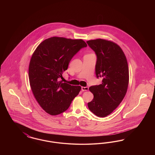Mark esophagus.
I'll return each instance as SVG.
<instances>
[{
	"label": "esophagus",
	"mask_w": 155,
	"mask_h": 155,
	"mask_svg": "<svg viewBox=\"0 0 155 155\" xmlns=\"http://www.w3.org/2000/svg\"><path fill=\"white\" fill-rule=\"evenodd\" d=\"M88 87H81V90H82V91H88Z\"/></svg>",
	"instance_id": "esophagus-1"
}]
</instances>
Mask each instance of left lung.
Instances as JSON below:
<instances>
[{"instance_id":"8db88e82","label":"left lung","mask_w":155,"mask_h":155,"mask_svg":"<svg viewBox=\"0 0 155 155\" xmlns=\"http://www.w3.org/2000/svg\"><path fill=\"white\" fill-rule=\"evenodd\" d=\"M97 56L96 77L102 83L89 87L94 99L89 109L98 117L111 113L122 102L129 83V70L125 54L118 45L111 41L96 39L87 41Z\"/></svg>"}]
</instances>
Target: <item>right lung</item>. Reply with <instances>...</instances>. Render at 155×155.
Here are the masks:
<instances>
[{"mask_svg": "<svg viewBox=\"0 0 155 155\" xmlns=\"http://www.w3.org/2000/svg\"><path fill=\"white\" fill-rule=\"evenodd\" d=\"M87 46L82 39L53 37L38 46L30 60L28 76L34 96L47 113L56 116L68 109L81 91L59 78L70 60L81 48Z\"/></svg>", "mask_w": 155, "mask_h": 155, "instance_id": "obj_1", "label": "right lung"}]
</instances>
